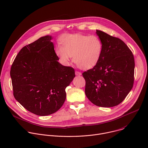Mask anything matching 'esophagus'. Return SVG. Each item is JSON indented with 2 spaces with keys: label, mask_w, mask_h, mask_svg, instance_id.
<instances>
[{
  "label": "esophagus",
  "mask_w": 148,
  "mask_h": 148,
  "mask_svg": "<svg viewBox=\"0 0 148 148\" xmlns=\"http://www.w3.org/2000/svg\"><path fill=\"white\" fill-rule=\"evenodd\" d=\"M75 74L76 76H81L82 75V73L81 72H79L78 71H75Z\"/></svg>",
  "instance_id": "obj_1"
}]
</instances>
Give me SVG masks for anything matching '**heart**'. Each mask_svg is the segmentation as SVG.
Instances as JSON below:
<instances>
[{
  "instance_id": "obj_1",
  "label": "heart",
  "mask_w": 148,
  "mask_h": 148,
  "mask_svg": "<svg viewBox=\"0 0 148 148\" xmlns=\"http://www.w3.org/2000/svg\"><path fill=\"white\" fill-rule=\"evenodd\" d=\"M60 44L61 46L55 49L59 59L68 64L72 56L74 63L84 70L92 69L97 64L103 49L101 40L95 35L64 34L60 38Z\"/></svg>"
}]
</instances>
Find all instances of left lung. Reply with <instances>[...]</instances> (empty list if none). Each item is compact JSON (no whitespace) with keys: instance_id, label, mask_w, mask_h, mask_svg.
I'll return each mask as SVG.
<instances>
[{"instance_id":"8db88e82","label":"left lung","mask_w":148,"mask_h":148,"mask_svg":"<svg viewBox=\"0 0 148 148\" xmlns=\"http://www.w3.org/2000/svg\"><path fill=\"white\" fill-rule=\"evenodd\" d=\"M103 49L101 59L92 69L82 73L86 96L101 107L118 106L125 99L134 83V60L127 45L119 38L97 30Z\"/></svg>"}]
</instances>
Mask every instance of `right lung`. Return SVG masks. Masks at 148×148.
<instances>
[{
    "label": "right lung",
    "instance_id": "add662e5",
    "mask_svg": "<svg viewBox=\"0 0 148 148\" xmlns=\"http://www.w3.org/2000/svg\"><path fill=\"white\" fill-rule=\"evenodd\" d=\"M49 36L22 48L10 68L15 98L26 110L45 116L63 106L65 89L75 76V70L58 62Z\"/></svg>",
    "mask_w": 148,
    "mask_h": 148
}]
</instances>
